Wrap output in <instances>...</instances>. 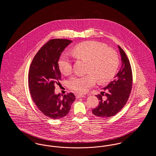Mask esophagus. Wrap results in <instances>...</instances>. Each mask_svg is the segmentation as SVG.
Wrapping results in <instances>:
<instances>
[{"label":"esophagus","instance_id":"esophagus-1","mask_svg":"<svg viewBox=\"0 0 156 156\" xmlns=\"http://www.w3.org/2000/svg\"><path fill=\"white\" fill-rule=\"evenodd\" d=\"M83 97H85V96L83 95L77 94V95H76V99H79V98H83Z\"/></svg>","mask_w":156,"mask_h":156}]
</instances>
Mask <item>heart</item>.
Wrapping results in <instances>:
<instances>
[{
  "instance_id": "1",
  "label": "heart",
  "mask_w": 156,
  "mask_h": 156,
  "mask_svg": "<svg viewBox=\"0 0 156 156\" xmlns=\"http://www.w3.org/2000/svg\"><path fill=\"white\" fill-rule=\"evenodd\" d=\"M72 53L78 59L88 61L87 72L84 75H75L68 81V87L79 94L86 93L96 81L100 83L109 81L115 75L119 66V57L113 49L104 43L89 41L75 45ZM60 71L65 75L72 71V60L63 54L58 62Z\"/></svg>"
}]
</instances>
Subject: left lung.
Masks as SVG:
<instances>
[{
    "instance_id": "left-lung-1",
    "label": "left lung",
    "mask_w": 156,
    "mask_h": 156,
    "mask_svg": "<svg viewBox=\"0 0 156 156\" xmlns=\"http://www.w3.org/2000/svg\"><path fill=\"white\" fill-rule=\"evenodd\" d=\"M122 58V67L118 73L103 88L104 92L96 95L99 102L96 108L92 110V113L102 118H108L116 115L126 105L132 91L133 76L130 61L123 50L118 45ZM106 97L105 100L102 96Z\"/></svg>"
}]
</instances>
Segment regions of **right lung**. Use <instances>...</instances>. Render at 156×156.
<instances>
[{
    "instance_id": "obj_1",
    "label": "right lung",
    "mask_w": 156,
    "mask_h": 156,
    "mask_svg": "<svg viewBox=\"0 0 156 156\" xmlns=\"http://www.w3.org/2000/svg\"><path fill=\"white\" fill-rule=\"evenodd\" d=\"M73 41L55 38L49 40L37 52L30 65L29 87L30 95L38 109L52 119L66 116L75 100L73 93L55 94L56 84H60L58 62L61 53Z\"/></svg>"
}]
</instances>
